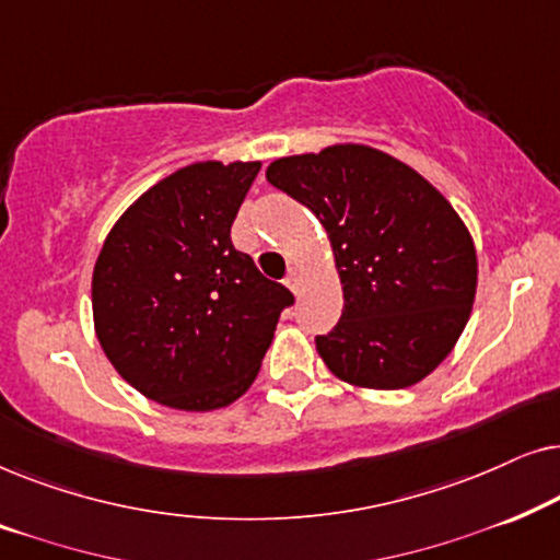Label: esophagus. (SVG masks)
Returning <instances> with one entry per match:
<instances>
[{
    "mask_svg": "<svg viewBox=\"0 0 560 560\" xmlns=\"http://www.w3.org/2000/svg\"><path fill=\"white\" fill-rule=\"evenodd\" d=\"M285 285L290 288V293H301V272H298L295 270V267H293V270H290L288 272V278H285Z\"/></svg>",
    "mask_w": 560,
    "mask_h": 560,
    "instance_id": "1",
    "label": "esophagus"
}]
</instances>
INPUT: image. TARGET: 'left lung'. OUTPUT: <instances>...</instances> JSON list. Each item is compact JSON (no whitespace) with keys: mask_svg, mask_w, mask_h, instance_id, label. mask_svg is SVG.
I'll use <instances>...</instances> for the list:
<instances>
[{"mask_svg":"<svg viewBox=\"0 0 560 560\" xmlns=\"http://www.w3.org/2000/svg\"><path fill=\"white\" fill-rule=\"evenodd\" d=\"M267 180L316 213L331 242L343 311L316 349L336 377L402 389L456 347L477 295V249L441 190L366 144L280 158Z\"/></svg>","mask_w":560,"mask_h":560,"instance_id":"1","label":"left lung"}]
</instances>
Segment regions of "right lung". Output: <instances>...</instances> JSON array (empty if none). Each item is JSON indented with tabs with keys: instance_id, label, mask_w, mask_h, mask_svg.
<instances>
[{
	"instance_id": "right-lung-1",
	"label": "right lung",
	"mask_w": 560,
	"mask_h": 560,
	"mask_svg": "<svg viewBox=\"0 0 560 560\" xmlns=\"http://www.w3.org/2000/svg\"><path fill=\"white\" fill-rule=\"evenodd\" d=\"M259 167H180L121 213L98 252L96 339L114 370L165 408L219 410L247 393L280 311L293 305V293L232 244Z\"/></svg>"
}]
</instances>
